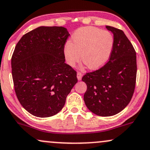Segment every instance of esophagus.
I'll list each match as a JSON object with an SVG mask.
<instances>
[{
  "instance_id": "esophagus-1",
  "label": "esophagus",
  "mask_w": 150,
  "mask_h": 150,
  "mask_svg": "<svg viewBox=\"0 0 150 150\" xmlns=\"http://www.w3.org/2000/svg\"><path fill=\"white\" fill-rule=\"evenodd\" d=\"M82 76H83V74H82L81 72H80V71L77 72V79H78V80H79V81L81 80Z\"/></svg>"
}]
</instances>
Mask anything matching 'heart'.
<instances>
[{
    "instance_id": "b5f03b06",
    "label": "heart",
    "mask_w": 150,
    "mask_h": 150,
    "mask_svg": "<svg viewBox=\"0 0 150 150\" xmlns=\"http://www.w3.org/2000/svg\"><path fill=\"white\" fill-rule=\"evenodd\" d=\"M114 46V37L107 31L93 27L81 28L64 47L65 59L70 66L81 60L90 69H97L108 61Z\"/></svg>"
}]
</instances>
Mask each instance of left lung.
Wrapping results in <instances>:
<instances>
[{"label": "left lung", "instance_id": "left-lung-1", "mask_svg": "<svg viewBox=\"0 0 150 150\" xmlns=\"http://www.w3.org/2000/svg\"><path fill=\"white\" fill-rule=\"evenodd\" d=\"M106 28L114 35L110 60L82 78L87 85L83 96L86 107L101 117L115 115L127 106L134 93L137 74L136 52L131 41L122 30Z\"/></svg>", "mask_w": 150, "mask_h": 150}]
</instances>
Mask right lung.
I'll list each match as a JSON object with an SVG mask.
<instances>
[{
	"label": "right lung",
	"mask_w": 150,
	"mask_h": 150,
	"mask_svg": "<svg viewBox=\"0 0 150 150\" xmlns=\"http://www.w3.org/2000/svg\"><path fill=\"white\" fill-rule=\"evenodd\" d=\"M69 36L62 26H40L24 34L16 45L11 59L15 93L33 116L57 114L78 81L76 71L64 63V47Z\"/></svg>",
	"instance_id": "1"
}]
</instances>
